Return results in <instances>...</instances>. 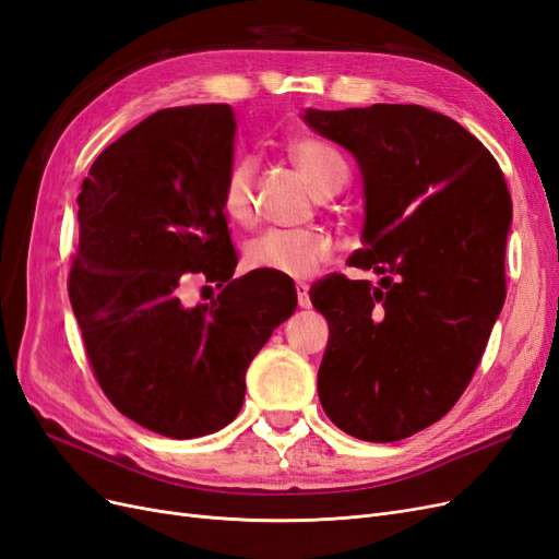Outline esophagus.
<instances>
[{
  "instance_id": "1",
  "label": "esophagus",
  "mask_w": 559,
  "mask_h": 559,
  "mask_svg": "<svg viewBox=\"0 0 559 559\" xmlns=\"http://www.w3.org/2000/svg\"><path fill=\"white\" fill-rule=\"evenodd\" d=\"M296 294H298V305L300 307H312V300H310V284H305V282H298L296 284Z\"/></svg>"
}]
</instances>
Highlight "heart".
Masks as SVG:
<instances>
[{
  "label": "heart",
  "mask_w": 559,
  "mask_h": 559,
  "mask_svg": "<svg viewBox=\"0 0 559 559\" xmlns=\"http://www.w3.org/2000/svg\"><path fill=\"white\" fill-rule=\"evenodd\" d=\"M288 157L310 180L319 197H333L349 182V166L340 152L321 139L302 136L286 145ZM257 162L240 157L228 166L222 189V213L236 224L254 217ZM333 240L319 228H267L245 245V265L249 271H265L282 277L305 280L314 275L331 259Z\"/></svg>",
  "instance_id": "b5f03b06"
}]
</instances>
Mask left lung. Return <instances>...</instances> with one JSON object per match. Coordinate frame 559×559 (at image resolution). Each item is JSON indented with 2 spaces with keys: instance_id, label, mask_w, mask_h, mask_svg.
<instances>
[{
  "instance_id": "8db88e82",
  "label": "left lung",
  "mask_w": 559,
  "mask_h": 559,
  "mask_svg": "<svg viewBox=\"0 0 559 559\" xmlns=\"http://www.w3.org/2000/svg\"><path fill=\"white\" fill-rule=\"evenodd\" d=\"M356 157L368 247L310 292L331 337L319 400L340 430L397 441L447 416L469 386L507 298L511 194L502 168L447 115L414 104L314 110Z\"/></svg>"
}]
</instances>
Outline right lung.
<instances>
[{"mask_svg": "<svg viewBox=\"0 0 559 559\" xmlns=\"http://www.w3.org/2000/svg\"><path fill=\"white\" fill-rule=\"evenodd\" d=\"M234 136L226 104L157 110L94 159L79 194L67 286L92 372L115 409L170 439L238 416L249 362L296 310L286 277L234 280L219 205ZM189 274L222 285L221 296L187 308Z\"/></svg>", "mask_w": 559, "mask_h": 559, "instance_id": "obj_1", "label": "right lung"}]
</instances>
